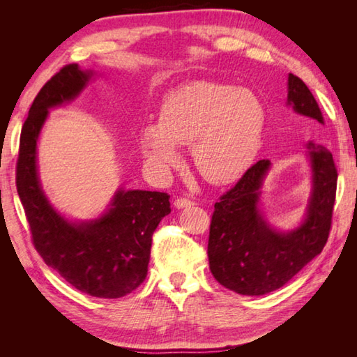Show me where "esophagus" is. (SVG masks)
<instances>
[{
	"instance_id": "esophagus-1",
	"label": "esophagus",
	"mask_w": 357,
	"mask_h": 357,
	"mask_svg": "<svg viewBox=\"0 0 357 357\" xmlns=\"http://www.w3.org/2000/svg\"><path fill=\"white\" fill-rule=\"evenodd\" d=\"M173 204H174V207H176V208H187V207L195 206V202L190 201V199H187V198H178V199H174Z\"/></svg>"
}]
</instances>
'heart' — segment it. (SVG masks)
Returning <instances> with one entry per match:
<instances>
[{
	"label": "heart",
	"instance_id": "heart-1",
	"mask_svg": "<svg viewBox=\"0 0 357 357\" xmlns=\"http://www.w3.org/2000/svg\"><path fill=\"white\" fill-rule=\"evenodd\" d=\"M265 109L253 92L192 81L165 96L159 123L142 127L139 146L149 165L167 173L179 162L178 146L192 144L196 169L211 184H230L261 149Z\"/></svg>",
	"mask_w": 357,
	"mask_h": 357
}]
</instances>
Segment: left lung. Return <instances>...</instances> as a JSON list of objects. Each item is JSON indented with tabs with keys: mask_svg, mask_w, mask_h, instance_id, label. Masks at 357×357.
Listing matches in <instances>:
<instances>
[{
	"mask_svg": "<svg viewBox=\"0 0 357 357\" xmlns=\"http://www.w3.org/2000/svg\"><path fill=\"white\" fill-rule=\"evenodd\" d=\"M287 105L312 126L324 124L319 105L301 78L288 73ZM312 192L302 222L288 231L275 229L261 208L264 179L271 162L261 159L215 204L208 236L210 271L219 284L245 296L284 287L322 252L335 207L337 170L333 155L313 141L305 144Z\"/></svg>",
	"mask_w": 357,
	"mask_h": 357,
	"instance_id": "left-lung-1",
	"label": "left lung"
}]
</instances>
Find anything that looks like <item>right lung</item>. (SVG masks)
I'll use <instances>...</instances> for the list:
<instances>
[{
	"instance_id": "1",
	"label": "right lung",
	"mask_w": 357,
	"mask_h": 357,
	"mask_svg": "<svg viewBox=\"0 0 357 357\" xmlns=\"http://www.w3.org/2000/svg\"><path fill=\"white\" fill-rule=\"evenodd\" d=\"M95 77V70L69 64L36 95L21 130L17 190L33 245L44 262L79 291L116 299L136 290L146 279L151 236L170 213V196L119 187L104 213L72 221L52 206L38 174L36 146L49 110L78 98Z\"/></svg>"
}]
</instances>
